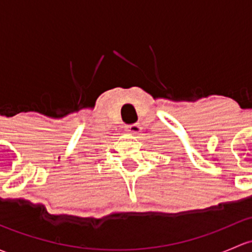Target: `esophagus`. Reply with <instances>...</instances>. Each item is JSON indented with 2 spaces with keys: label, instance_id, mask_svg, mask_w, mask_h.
I'll return each instance as SVG.
<instances>
[{
  "label": "esophagus",
  "instance_id": "1",
  "mask_svg": "<svg viewBox=\"0 0 252 252\" xmlns=\"http://www.w3.org/2000/svg\"><path fill=\"white\" fill-rule=\"evenodd\" d=\"M126 130L128 131V133H130L133 135H137V134L141 133L142 128H141V126H140V124L135 123V124H130V126H126Z\"/></svg>",
  "mask_w": 252,
  "mask_h": 252
}]
</instances>
